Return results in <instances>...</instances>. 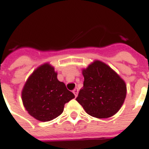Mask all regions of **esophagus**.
I'll use <instances>...</instances> for the list:
<instances>
[{
    "mask_svg": "<svg viewBox=\"0 0 149 149\" xmlns=\"http://www.w3.org/2000/svg\"><path fill=\"white\" fill-rule=\"evenodd\" d=\"M73 93H74V96H75V97H77V94H78V89H77V88H74L73 91Z\"/></svg>",
    "mask_w": 149,
    "mask_h": 149,
    "instance_id": "esophagus-1",
    "label": "esophagus"
}]
</instances>
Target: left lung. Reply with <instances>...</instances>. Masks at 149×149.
<instances>
[{
  "label": "left lung",
  "mask_w": 149,
  "mask_h": 149,
  "mask_svg": "<svg viewBox=\"0 0 149 149\" xmlns=\"http://www.w3.org/2000/svg\"><path fill=\"white\" fill-rule=\"evenodd\" d=\"M84 81L76 98L86 113L96 118H109L123 104L126 85L116 72L100 61L82 70Z\"/></svg>",
  "instance_id": "8db88e82"
}]
</instances>
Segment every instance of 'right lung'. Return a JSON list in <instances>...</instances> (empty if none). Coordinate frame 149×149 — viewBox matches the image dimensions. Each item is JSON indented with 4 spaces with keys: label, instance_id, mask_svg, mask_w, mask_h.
Masks as SVG:
<instances>
[{
    "label": "right lung",
    "instance_id": "right-lung-1",
    "mask_svg": "<svg viewBox=\"0 0 149 149\" xmlns=\"http://www.w3.org/2000/svg\"><path fill=\"white\" fill-rule=\"evenodd\" d=\"M74 98L72 92L57 78V72L49 64L39 66L33 72L22 91V100L29 114L47 122L61 115L65 104Z\"/></svg>",
    "mask_w": 149,
    "mask_h": 149
}]
</instances>
